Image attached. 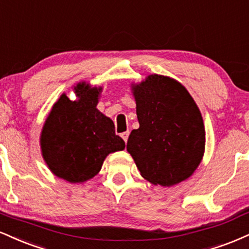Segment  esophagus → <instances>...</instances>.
Instances as JSON below:
<instances>
[{
	"mask_svg": "<svg viewBox=\"0 0 249 249\" xmlns=\"http://www.w3.org/2000/svg\"><path fill=\"white\" fill-rule=\"evenodd\" d=\"M121 136H122V138H123V140H124V142H126L127 139H128V136H130V132H128V131H126V132H123V133L121 134Z\"/></svg>",
	"mask_w": 249,
	"mask_h": 249,
	"instance_id": "34e87169",
	"label": "esophagus"
}]
</instances>
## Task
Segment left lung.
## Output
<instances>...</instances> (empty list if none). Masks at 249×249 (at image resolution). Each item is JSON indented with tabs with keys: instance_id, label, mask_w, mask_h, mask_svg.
Listing matches in <instances>:
<instances>
[{
	"instance_id": "obj_1",
	"label": "left lung",
	"mask_w": 249,
	"mask_h": 249,
	"mask_svg": "<svg viewBox=\"0 0 249 249\" xmlns=\"http://www.w3.org/2000/svg\"><path fill=\"white\" fill-rule=\"evenodd\" d=\"M139 128L126 149L145 179L172 187L189 178L205 151L203 117L189 91L169 76L151 74L131 85Z\"/></svg>"
}]
</instances>
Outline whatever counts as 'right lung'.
Wrapping results in <instances>:
<instances>
[{
  "mask_svg": "<svg viewBox=\"0 0 249 249\" xmlns=\"http://www.w3.org/2000/svg\"><path fill=\"white\" fill-rule=\"evenodd\" d=\"M102 87L86 81L74 86L76 100L62 94L53 104L40 133L44 161L56 178L83 183L97 175L110 153L123 151L125 142L115 124L97 109Z\"/></svg>",
  "mask_w": 249,
  "mask_h": 249,
  "instance_id": "obj_1",
  "label": "right lung"
}]
</instances>
